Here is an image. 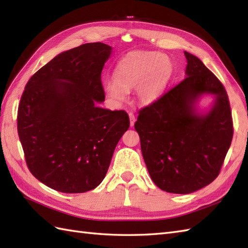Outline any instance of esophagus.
Masks as SVG:
<instances>
[{
    "label": "esophagus",
    "mask_w": 248,
    "mask_h": 248,
    "mask_svg": "<svg viewBox=\"0 0 248 248\" xmlns=\"http://www.w3.org/2000/svg\"><path fill=\"white\" fill-rule=\"evenodd\" d=\"M129 117H130V125H131V127H133L134 124H135V120H136L135 115L132 112H130L129 113Z\"/></svg>",
    "instance_id": "obj_1"
}]
</instances>
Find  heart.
Listing matches in <instances>:
<instances>
[{
	"label": "heart",
	"instance_id": "obj_1",
	"mask_svg": "<svg viewBox=\"0 0 248 248\" xmlns=\"http://www.w3.org/2000/svg\"><path fill=\"white\" fill-rule=\"evenodd\" d=\"M172 73V62L155 51H133L116 65L114 78L104 82L107 96L123 102L134 88L135 99L141 105L156 101L164 92Z\"/></svg>",
	"mask_w": 248,
	"mask_h": 248
}]
</instances>
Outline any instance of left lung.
Returning <instances> with one entry per match:
<instances>
[{"label": "left lung", "instance_id": "left-lung-1", "mask_svg": "<svg viewBox=\"0 0 248 248\" xmlns=\"http://www.w3.org/2000/svg\"><path fill=\"white\" fill-rule=\"evenodd\" d=\"M186 78L139 110L134 124L149 175L157 187L189 194L219 175L233 136L228 94L198 57L184 52ZM203 93L217 97L205 116L196 114L194 101Z\"/></svg>", "mask_w": 248, "mask_h": 248}]
</instances>
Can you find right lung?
<instances>
[{
    "mask_svg": "<svg viewBox=\"0 0 248 248\" xmlns=\"http://www.w3.org/2000/svg\"><path fill=\"white\" fill-rule=\"evenodd\" d=\"M112 48L91 43L55 56L26 83L18 108V134L36 179L62 193L97 187L130 120L124 109L98 108Z\"/></svg>",
    "mask_w": 248,
    "mask_h": 248,
    "instance_id": "add662e5",
    "label": "right lung"
}]
</instances>
